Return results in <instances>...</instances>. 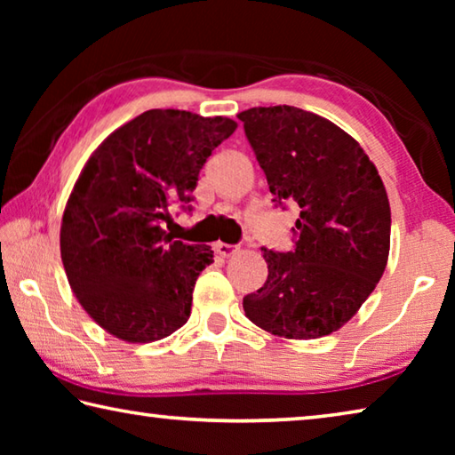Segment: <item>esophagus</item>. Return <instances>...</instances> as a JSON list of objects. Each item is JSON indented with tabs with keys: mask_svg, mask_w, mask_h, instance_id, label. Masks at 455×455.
<instances>
[{
	"mask_svg": "<svg viewBox=\"0 0 455 455\" xmlns=\"http://www.w3.org/2000/svg\"><path fill=\"white\" fill-rule=\"evenodd\" d=\"M212 249H214V252H217V255L225 257V259L233 257V255H236V252H238V246H235V244H227V243H214V244H212Z\"/></svg>",
	"mask_w": 455,
	"mask_h": 455,
	"instance_id": "obj_1",
	"label": "esophagus"
}]
</instances>
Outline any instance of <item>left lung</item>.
<instances>
[{
	"mask_svg": "<svg viewBox=\"0 0 455 455\" xmlns=\"http://www.w3.org/2000/svg\"><path fill=\"white\" fill-rule=\"evenodd\" d=\"M275 206L299 209L291 251L263 246L268 276L243 299L255 325L317 339L357 313L387 265V192L363 148L333 122L295 106L238 114Z\"/></svg>",
	"mask_w": 455,
	"mask_h": 455,
	"instance_id": "8db88e82",
	"label": "left lung"
}]
</instances>
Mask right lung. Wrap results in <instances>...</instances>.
<instances>
[{
    "mask_svg": "<svg viewBox=\"0 0 455 455\" xmlns=\"http://www.w3.org/2000/svg\"><path fill=\"white\" fill-rule=\"evenodd\" d=\"M236 122L187 110H148L92 154L68 200L60 230L68 281L100 327L128 343H150L190 317L211 246L172 241L171 209L192 211L198 172Z\"/></svg>",
    "mask_w": 455,
    "mask_h": 455,
    "instance_id": "obj_1",
    "label": "right lung"
}]
</instances>
